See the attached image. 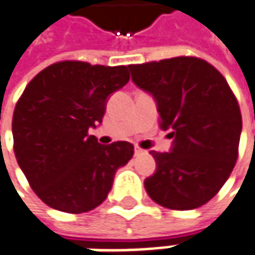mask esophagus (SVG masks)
I'll return each instance as SVG.
<instances>
[{
	"label": "esophagus",
	"instance_id": "esophagus-1",
	"mask_svg": "<svg viewBox=\"0 0 255 255\" xmlns=\"http://www.w3.org/2000/svg\"><path fill=\"white\" fill-rule=\"evenodd\" d=\"M134 153H135V154H142V153H144V150L140 148L138 145H135V147H134Z\"/></svg>",
	"mask_w": 255,
	"mask_h": 255
}]
</instances>
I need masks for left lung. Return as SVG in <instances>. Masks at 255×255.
<instances>
[{"label": "left lung", "instance_id": "1", "mask_svg": "<svg viewBox=\"0 0 255 255\" xmlns=\"http://www.w3.org/2000/svg\"><path fill=\"white\" fill-rule=\"evenodd\" d=\"M132 82L157 102L160 126L172 129L170 153L150 151L157 170L144 180L158 205L189 211L209 202L238 158L243 118L225 78L206 60L179 56L129 65Z\"/></svg>", "mask_w": 255, "mask_h": 255}]
</instances>
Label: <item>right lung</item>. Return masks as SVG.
I'll return each instance as SVG.
<instances>
[{"label":"right lung","mask_w":255,"mask_h":255,"mask_svg":"<svg viewBox=\"0 0 255 255\" xmlns=\"http://www.w3.org/2000/svg\"><path fill=\"white\" fill-rule=\"evenodd\" d=\"M129 81L127 66L79 60L53 63L25 86L12 115L14 153L38 198L53 209L83 214L104 202L134 145L98 142L108 97Z\"/></svg>","instance_id":"add662e5"}]
</instances>
